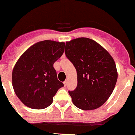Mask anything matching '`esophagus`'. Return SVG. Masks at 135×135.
<instances>
[{"mask_svg":"<svg viewBox=\"0 0 135 135\" xmlns=\"http://www.w3.org/2000/svg\"><path fill=\"white\" fill-rule=\"evenodd\" d=\"M64 85H65V86H66V85H67V83H68V81L67 80H65V81H64Z\"/></svg>","mask_w":135,"mask_h":135,"instance_id":"obj_1","label":"esophagus"}]
</instances>
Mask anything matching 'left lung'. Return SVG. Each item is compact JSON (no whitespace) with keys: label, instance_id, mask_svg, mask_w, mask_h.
Wrapping results in <instances>:
<instances>
[{"label":"left lung","instance_id":"8db88e82","mask_svg":"<svg viewBox=\"0 0 135 135\" xmlns=\"http://www.w3.org/2000/svg\"><path fill=\"white\" fill-rule=\"evenodd\" d=\"M65 52L77 73V86L69 91L74 105L84 110L101 107L117 83L114 59L96 41L85 37L66 42Z\"/></svg>","mask_w":135,"mask_h":135}]
</instances>
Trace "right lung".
<instances>
[{
	"instance_id": "1",
	"label": "right lung",
	"mask_w": 135,
	"mask_h": 135,
	"mask_svg": "<svg viewBox=\"0 0 135 135\" xmlns=\"http://www.w3.org/2000/svg\"><path fill=\"white\" fill-rule=\"evenodd\" d=\"M65 43L41 41L22 54L12 70L15 94L28 107L43 109L52 104L53 97L63 83L57 79L53 65L62 55Z\"/></svg>"
}]
</instances>
